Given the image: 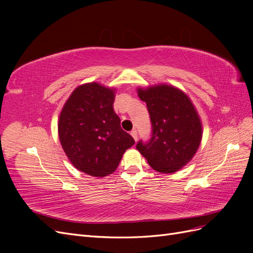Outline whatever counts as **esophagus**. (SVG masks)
<instances>
[{"label":"esophagus","mask_w":253,"mask_h":253,"mask_svg":"<svg viewBox=\"0 0 253 253\" xmlns=\"http://www.w3.org/2000/svg\"><path fill=\"white\" fill-rule=\"evenodd\" d=\"M131 135H132V137H133L135 141L137 140V138H138V135H137V131H136V129H133V131L131 132Z\"/></svg>","instance_id":"esophagus-1"}]
</instances>
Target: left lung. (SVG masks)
<instances>
[{
  "label": "left lung",
  "mask_w": 253,
  "mask_h": 253,
  "mask_svg": "<svg viewBox=\"0 0 253 253\" xmlns=\"http://www.w3.org/2000/svg\"><path fill=\"white\" fill-rule=\"evenodd\" d=\"M147 103L152 124L148 142L136 149L157 172L170 174L185 167L195 155L203 126L195 106L186 93L168 84L137 89Z\"/></svg>",
  "instance_id": "obj_1"
}]
</instances>
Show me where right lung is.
Returning <instances> with one entry per match:
<instances>
[{"instance_id": "add662e5", "label": "right lung", "mask_w": 253, "mask_h": 253, "mask_svg": "<svg viewBox=\"0 0 253 253\" xmlns=\"http://www.w3.org/2000/svg\"><path fill=\"white\" fill-rule=\"evenodd\" d=\"M115 89L82 84L67 99L58 122L61 145L75 168L95 177L112 174L135 143L114 112Z\"/></svg>"}]
</instances>
